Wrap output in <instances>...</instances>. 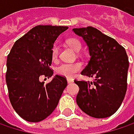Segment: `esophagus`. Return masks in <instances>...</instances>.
Instances as JSON below:
<instances>
[{
    "mask_svg": "<svg viewBox=\"0 0 134 134\" xmlns=\"http://www.w3.org/2000/svg\"><path fill=\"white\" fill-rule=\"evenodd\" d=\"M67 83H72L73 81H74V80L72 79V78H67Z\"/></svg>",
    "mask_w": 134,
    "mask_h": 134,
    "instance_id": "esophagus-1",
    "label": "esophagus"
}]
</instances>
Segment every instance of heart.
<instances>
[{
	"mask_svg": "<svg viewBox=\"0 0 134 134\" xmlns=\"http://www.w3.org/2000/svg\"><path fill=\"white\" fill-rule=\"evenodd\" d=\"M67 45L72 48L74 51L79 52L81 49V43L79 40L76 38H70L67 40ZM59 54V48L57 46L54 45L51 50V57L53 60H56L58 57ZM81 69V64L80 63H73V64H67L64 63L59 65L56 68V72L57 74L60 76L66 77L67 78L73 77L77 71Z\"/></svg>",
	"mask_w": 134,
	"mask_h": 134,
	"instance_id": "obj_1",
	"label": "heart"
}]
</instances>
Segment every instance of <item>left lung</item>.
Listing matches in <instances>:
<instances>
[{"mask_svg":"<svg viewBox=\"0 0 134 134\" xmlns=\"http://www.w3.org/2000/svg\"><path fill=\"white\" fill-rule=\"evenodd\" d=\"M73 32L83 38L91 57L81 74L94 78L93 81L74 80L80 88L77 104L92 117H109L118 110L126 92V52L114 39L92 26L73 29Z\"/></svg>","mask_w":134,"mask_h":134,"instance_id":"left-lung-1","label":"left lung"}]
</instances>
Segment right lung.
<instances>
[{
    "label": "right lung",
    "mask_w": 134,
    "mask_h": 134,
    "mask_svg": "<svg viewBox=\"0 0 134 134\" xmlns=\"http://www.w3.org/2000/svg\"><path fill=\"white\" fill-rule=\"evenodd\" d=\"M68 27L37 25L16 41L7 58L6 83L15 112L25 120H45L56 109L67 79L55 75L44 85L40 77H50L53 70L51 50L57 37Z\"/></svg>",
    "instance_id": "add662e5"
}]
</instances>
